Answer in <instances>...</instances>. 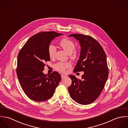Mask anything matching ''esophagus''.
Returning a JSON list of instances; mask_svg holds the SVG:
<instances>
[{
    "label": "esophagus",
    "instance_id": "34e87169",
    "mask_svg": "<svg viewBox=\"0 0 128 128\" xmlns=\"http://www.w3.org/2000/svg\"><path fill=\"white\" fill-rule=\"evenodd\" d=\"M66 75H64V74H62L61 75V77H62V79H64V78L65 77H66Z\"/></svg>",
    "mask_w": 128,
    "mask_h": 128
}]
</instances>
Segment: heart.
I'll return each mask as SVG.
<instances>
[{
	"instance_id": "obj_1",
	"label": "heart",
	"mask_w": 128,
	"mask_h": 128,
	"mask_svg": "<svg viewBox=\"0 0 128 128\" xmlns=\"http://www.w3.org/2000/svg\"><path fill=\"white\" fill-rule=\"evenodd\" d=\"M59 45L62 49L70 56L72 58H75L77 56V51L75 50V44L73 41L67 38H62L59 42ZM48 54L51 58L55 56L56 52V48L53 45H50L48 47ZM72 64L70 62H58L55 66V68L59 72H64L65 70L70 68Z\"/></svg>"
}]
</instances>
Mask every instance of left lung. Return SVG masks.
Masks as SVG:
<instances>
[{
    "label": "left lung",
    "instance_id": "8db88e82",
    "mask_svg": "<svg viewBox=\"0 0 128 128\" xmlns=\"http://www.w3.org/2000/svg\"><path fill=\"white\" fill-rule=\"evenodd\" d=\"M79 42L80 53L74 72H84L81 79L70 75L72 80L68 88L71 98L76 102L86 105L94 102L100 95L108 76L106 53L100 43L92 37L72 34Z\"/></svg>",
    "mask_w": 128,
    "mask_h": 128
}]
</instances>
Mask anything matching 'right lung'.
I'll return each instance as SVG.
<instances>
[{"label": "right lung", "mask_w": 128, "mask_h": 128, "mask_svg": "<svg viewBox=\"0 0 128 128\" xmlns=\"http://www.w3.org/2000/svg\"><path fill=\"white\" fill-rule=\"evenodd\" d=\"M62 35L55 32H39L30 37L20 50L17 74L22 89L32 100L40 102L53 96L61 80L56 72H43L45 63L50 60L48 47L55 37Z\"/></svg>", "instance_id": "obj_1"}]
</instances>
